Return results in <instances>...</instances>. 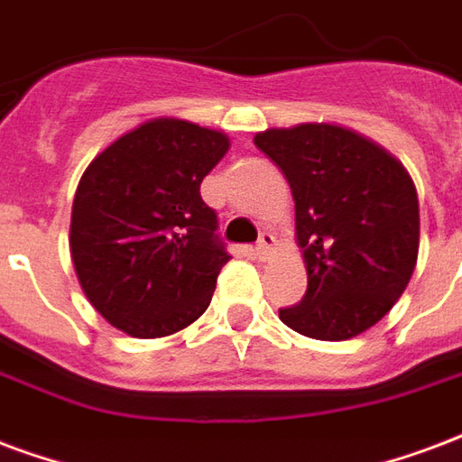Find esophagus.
<instances>
[{
	"instance_id": "34e87169",
	"label": "esophagus",
	"mask_w": 462,
	"mask_h": 462,
	"mask_svg": "<svg viewBox=\"0 0 462 462\" xmlns=\"http://www.w3.org/2000/svg\"><path fill=\"white\" fill-rule=\"evenodd\" d=\"M275 244H277L275 236L270 234V231H265V234L260 236L258 245L253 248V255H255V258H258V260H268L270 253L275 251Z\"/></svg>"
}]
</instances>
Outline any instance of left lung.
I'll use <instances>...</instances> for the list:
<instances>
[{"mask_svg": "<svg viewBox=\"0 0 462 462\" xmlns=\"http://www.w3.org/2000/svg\"><path fill=\"white\" fill-rule=\"evenodd\" d=\"M253 143L282 170L307 292L282 324L317 341L375 326L407 290L419 258V197L407 168L353 128L310 121L265 128Z\"/></svg>", "mask_w": 462, "mask_h": 462, "instance_id": "left-lung-1", "label": "left lung"}]
</instances>
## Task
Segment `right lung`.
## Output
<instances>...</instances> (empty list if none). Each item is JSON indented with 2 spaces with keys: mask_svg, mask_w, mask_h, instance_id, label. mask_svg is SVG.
Returning <instances> with one entry per match:
<instances>
[{
  "mask_svg": "<svg viewBox=\"0 0 462 462\" xmlns=\"http://www.w3.org/2000/svg\"><path fill=\"white\" fill-rule=\"evenodd\" d=\"M231 148L217 128L155 116L106 145L72 199L70 255L89 304L134 338L194 324L228 253L199 185Z\"/></svg>",
  "mask_w": 462,
  "mask_h": 462,
  "instance_id": "obj_1",
  "label": "right lung"
}]
</instances>
